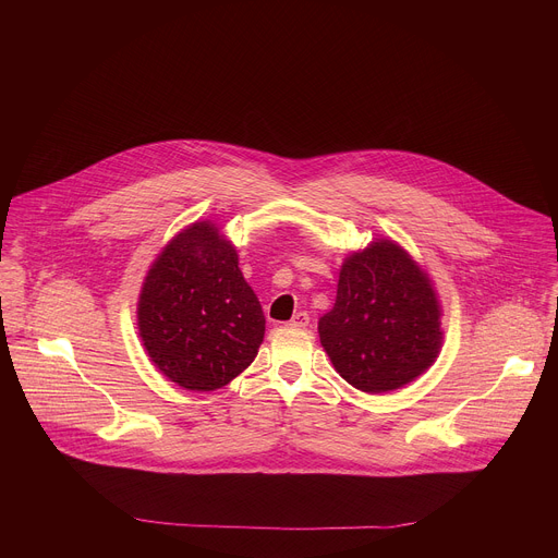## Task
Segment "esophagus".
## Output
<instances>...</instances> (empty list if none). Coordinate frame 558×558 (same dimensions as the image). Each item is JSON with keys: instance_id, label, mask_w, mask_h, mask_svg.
I'll return each mask as SVG.
<instances>
[{"instance_id": "1", "label": "esophagus", "mask_w": 558, "mask_h": 558, "mask_svg": "<svg viewBox=\"0 0 558 558\" xmlns=\"http://www.w3.org/2000/svg\"><path fill=\"white\" fill-rule=\"evenodd\" d=\"M308 323H311V317H308V313H306V311H298V313H293V317L289 320V325H291V327H298V329L308 327Z\"/></svg>"}]
</instances>
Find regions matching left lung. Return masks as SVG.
Listing matches in <instances>:
<instances>
[{
	"label": "left lung",
	"instance_id": "left-lung-1",
	"mask_svg": "<svg viewBox=\"0 0 558 558\" xmlns=\"http://www.w3.org/2000/svg\"><path fill=\"white\" fill-rule=\"evenodd\" d=\"M317 331L351 386L388 392L437 360L441 306L428 274L400 245L379 238L344 260L336 304Z\"/></svg>",
	"mask_w": 558,
	"mask_h": 558
}]
</instances>
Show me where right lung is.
I'll use <instances>...</instances> for the list:
<instances>
[{
	"label": "right lung",
	"mask_w": 558,
	"mask_h": 558,
	"mask_svg": "<svg viewBox=\"0 0 558 558\" xmlns=\"http://www.w3.org/2000/svg\"><path fill=\"white\" fill-rule=\"evenodd\" d=\"M138 336L154 366L187 390H216L258 355L265 313L235 247L201 220L156 256L138 295Z\"/></svg>",
	"instance_id": "add662e5"
}]
</instances>
